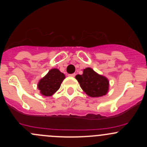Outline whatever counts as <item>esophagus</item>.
<instances>
[{
    "label": "esophagus",
    "mask_w": 147,
    "mask_h": 147,
    "mask_svg": "<svg viewBox=\"0 0 147 147\" xmlns=\"http://www.w3.org/2000/svg\"><path fill=\"white\" fill-rule=\"evenodd\" d=\"M75 75H76V74L73 73V74H71V75H69V76H70V77H75Z\"/></svg>",
    "instance_id": "esophagus-1"
}]
</instances>
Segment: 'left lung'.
<instances>
[{"instance_id":"8db88e82","label":"left lung","mask_w":147,"mask_h":147,"mask_svg":"<svg viewBox=\"0 0 147 147\" xmlns=\"http://www.w3.org/2000/svg\"><path fill=\"white\" fill-rule=\"evenodd\" d=\"M75 78L83 91L90 97H102L108 92L109 84L107 78L97 74L92 68L84 69L82 75H76Z\"/></svg>"}]
</instances>
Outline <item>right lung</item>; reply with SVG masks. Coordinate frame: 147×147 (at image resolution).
<instances>
[{"instance_id":"1","label":"right lung","mask_w":147,"mask_h":147,"mask_svg":"<svg viewBox=\"0 0 147 147\" xmlns=\"http://www.w3.org/2000/svg\"><path fill=\"white\" fill-rule=\"evenodd\" d=\"M65 78L64 74L58 69H51L38 82V88L40 92L45 97L52 96L59 90Z\"/></svg>"}]
</instances>
